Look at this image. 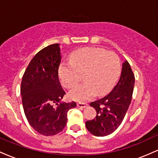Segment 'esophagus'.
<instances>
[{
	"instance_id": "obj_1",
	"label": "esophagus",
	"mask_w": 158,
	"mask_h": 158,
	"mask_svg": "<svg viewBox=\"0 0 158 158\" xmlns=\"http://www.w3.org/2000/svg\"><path fill=\"white\" fill-rule=\"evenodd\" d=\"M77 106L79 107V108H85V107L88 106V104L87 103H85V102H78L77 103Z\"/></svg>"
}]
</instances>
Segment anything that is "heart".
<instances>
[{"label": "heart", "instance_id": "obj_1", "mask_svg": "<svg viewBox=\"0 0 158 158\" xmlns=\"http://www.w3.org/2000/svg\"><path fill=\"white\" fill-rule=\"evenodd\" d=\"M70 62H64L59 68V79L65 88H72L84 77L85 82L69 93L77 101L88 99L95 94L102 96L113 88L119 77L120 60L117 54L104 49L87 48L73 52Z\"/></svg>", "mask_w": 158, "mask_h": 158}]
</instances>
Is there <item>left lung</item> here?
I'll use <instances>...</instances> for the list:
<instances>
[{
	"instance_id": "left-lung-1",
	"label": "left lung",
	"mask_w": 158,
	"mask_h": 158,
	"mask_svg": "<svg viewBox=\"0 0 158 158\" xmlns=\"http://www.w3.org/2000/svg\"><path fill=\"white\" fill-rule=\"evenodd\" d=\"M135 75L127 61L123 64L122 72L117 84L105 97L90 103L97 111L92 120L86 121L85 126L97 137L109 135L120 126L131 103Z\"/></svg>"
}]
</instances>
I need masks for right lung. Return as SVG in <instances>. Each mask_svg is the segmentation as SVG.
I'll use <instances>...</instances> for the list:
<instances>
[{
  "label": "right lung",
  "instance_id": "obj_1",
  "mask_svg": "<svg viewBox=\"0 0 158 158\" xmlns=\"http://www.w3.org/2000/svg\"><path fill=\"white\" fill-rule=\"evenodd\" d=\"M59 44L46 47L32 58L22 77L21 94L25 116L34 130L52 136L66 126L68 112L75 102H63L65 94L59 79Z\"/></svg>",
  "mask_w": 158,
  "mask_h": 158
}]
</instances>
